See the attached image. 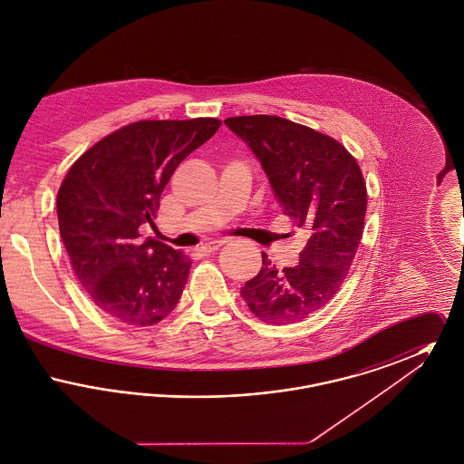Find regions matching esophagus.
I'll use <instances>...</instances> for the list:
<instances>
[{
	"instance_id": "34e87169",
	"label": "esophagus",
	"mask_w": 464,
	"mask_h": 464,
	"mask_svg": "<svg viewBox=\"0 0 464 464\" xmlns=\"http://www.w3.org/2000/svg\"><path fill=\"white\" fill-rule=\"evenodd\" d=\"M224 243H226V240H214V242L203 243L198 250L203 252V254H212V252L219 250Z\"/></svg>"
}]
</instances>
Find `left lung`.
Listing matches in <instances>:
<instances>
[{
    "label": "left lung",
    "mask_w": 464,
    "mask_h": 464,
    "mask_svg": "<svg viewBox=\"0 0 464 464\" xmlns=\"http://www.w3.org/2000/svg\"><path fill=\"white\" fill-rule=\"evenodd\" d=\"M259 160L275 198L306 245L282 271L263 252V267L240 294L266 324H294L324 308L343 285L363 233L367 189L362 170L329 135L280 116L224 120Z\"/></svg>",
    "instance_id": "left-lung-1"
}]
</instances>
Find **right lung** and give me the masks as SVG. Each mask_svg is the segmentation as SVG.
Listing matches in <instances>:
<instances>
[{
    "label": "right lung",
    "instance_id": "obj_1",
    "mask_svg": "<svg viewBox=\"0 0 464 464\" xmlns=\"http://www.w3.org/2000/svg\"><path fill=\"white\" fill-rule=\"evenodd\" d=\"M219 127L216 118L135 121L69 169L57 193L61 238L78 282L112 318L148 327L176 308L191 261L155 238L142 240L139 229L153 224L179 163Z\"/></svg>",
    "mask_w": 464,
    "mask_h": 464
}]
</instances>
